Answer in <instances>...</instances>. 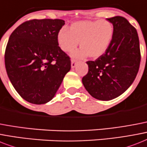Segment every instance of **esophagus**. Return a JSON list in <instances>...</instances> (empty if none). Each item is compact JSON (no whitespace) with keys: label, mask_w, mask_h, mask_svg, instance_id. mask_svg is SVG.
Returning <instances> with one entry per match:
<instances>
[{"label":"esophagus","mask_w":147,"mask_h":147,"mask_svg":"<svg viewBox=\"0 0 147 147\" xmlns=\"http://www.w3.org/2000/svg\"><path fill=\"white\" fill-rule=\"evenodd\" d=\"M76 64H77V61L76 59H71V67L73 69V68L76 67Z\"/></svg>","instance_id":"34e87169"}]
</instances>
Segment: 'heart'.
<instances>
[{"mask_svg": "<svg viewBox=\"0 0 147 147\" xmlns=\"http://www.w3.org/2000/svg\"><path fill=\"white\" fill-rule=\"evenodd\" d=\"M113 26L107 20H83L74 22L67 29H62L57 35V42L62 51L70 53L77 47L79 51L72 57L82 58L88 55L97 58L107 51L113 37Z\"/></svg>", "mask_w": 147, "mask_h": 147, "instance_id": "1", "label": "heart"}]
</instances>
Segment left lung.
Returning a JSON list of instances; mask_svg holds the SVG:
<instances>
[{"label":"left lung","instance_id":"obj_1","mask_svg":"<svg viewBox=\"0 0 147 147\" xmlns=\"http://www.w3.org/2000/svg\"><path fill=\"white\" fill-rule=\"evenodd\" d=\"M113 24V37L105 53L88 61V72L82 83L89 94L100 100H111L123 94L135 79L140 63L138 32L125 18L107 19Z\"/></svg>","mask_w":147,"mask_h":147}]
</instances>
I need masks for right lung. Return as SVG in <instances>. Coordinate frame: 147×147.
Masks as SVG:
<instances>
[{
	"label": "right lung",
	"instance_id": "obj_1",
	"mask_svg": "<svg viewBox=\"0 0 147 147\" xmlns=\"http://www.w3.org/2000/svg\"><path fill=\"white\" fill-rule=\"evenodd\" d=\"M65 25L62 20H32L13 32L5 51V67L15 90L33 104L51 101L59 89L71 61L57 42Z\"/></svg>",
	"mask_w": 147,
	"mask_h": 147
}]
</instances>
